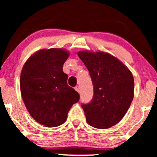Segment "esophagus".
<instances>
[{"label":"esophagus","mask_w":157,"mask_h":157,"mask_svg":"<svg viewBox=\"0 0 157 157\" xmlns=\"http://www.w3.org/2000/svg\"><path fill=\"white\" fill-rule=\"evenodd\" d=\"M75 90L78 92V93H80V88H79L78 86H76L75 87Z\"/></svg>","instance_id":"34e87169"}]
</instances>
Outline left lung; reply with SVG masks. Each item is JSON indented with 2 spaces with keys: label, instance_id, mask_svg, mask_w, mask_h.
Here are the masks:
<instances>
[{
  "label": "left lung",
  "instance_id": "left-lung-1",
  "mask_svg": "<svg viewBox=\"0 0 157 157\" xmlns=\"http://www.w3.org/2000/svg\"><path fill=\"white\" fill-rule=\"evenodd\" d=\"M78 56L89 70L94 86L91 103L82 105L87 123L106 129L121 121L134 95L132 73L117 58L104 51H81Z\"/></svg>",
  "mask_w": 157,
  "mask_h": 157
}]
</instances>
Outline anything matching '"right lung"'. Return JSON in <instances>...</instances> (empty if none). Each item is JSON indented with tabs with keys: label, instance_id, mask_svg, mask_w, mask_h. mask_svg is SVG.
Here are the masks:
<instances>
[{
	"label": "right lung",
	"instance_id": "right-lung-1",
	"mask_svg": "<svg viewBox=\"0 0 157 157\" xmlns=\"http://www.w3.org/2000/svg\"><path fill=\"white\" fill-rule=\"evenodd\" d=\"M69 56L64 48L40 49L28 59L21 71L20 89L25 106L33 119L46 127L63 124L79 100L63 71Z\"/></svg>",
	"mask_w": 157,
	"mask_h": 157
}]
</instances>
